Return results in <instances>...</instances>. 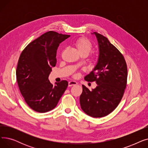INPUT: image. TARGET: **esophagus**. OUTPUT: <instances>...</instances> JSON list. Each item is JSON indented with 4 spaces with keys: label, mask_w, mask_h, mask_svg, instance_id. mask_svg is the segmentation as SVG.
Listing matches in <instances>:
<instances>
[{
    "label": "esophagus",
    "mask_w": 148,
    "mask_h": 148,
    "mask_svg": "<svg viewBox=\"0 0 148 148\" xmlns=\"http://www.w3.org/2000/svg\"><path fill=\"white\" fill-rule=\"evenodd\" d=\"M77 84V83L75 81H70L68 82V86H72Z\"/></svg>",
    "instance_id": "34e87169"
}]
</instances>
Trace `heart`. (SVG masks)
<instances>
[{
    "label": "heart",
    "instance_id": "b5f03b06",
    "mask_svg": "<svg viewBox=\"0 0 148 148\" xmlns=\"http://www.w3.org/2000/svg\"><path fill=\"white\" fill-rule=\"evenodd\" d=\"M73 45L80 54L88 55L92 48L91 42L86 38H78L74 42Z\"/></svg>",
    "mask_w": 148,
    "mask_h": 148
}]
</instances>
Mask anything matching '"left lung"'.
Wrapping results in <instances>:
<instances>
[{
    "instance_id": "left-lung-1",
    "label": "left lung",
    "mask_w": 148,
    "mask_h": 148,
    "mask_svg": "<svg viewBox=\"0 0 148 148\" xmlns=\"http://www.w3.org/2000/svg\"><path fill=\"white\" fill-rule=\"evenodd\" d=\"M92 34L98 41V58L84 80L95 81L97 86L89 90L82 85L80 103L85 113L93 118H101L112 112L120 103L127 85V66L122 54L106 37L97 32Z\"/></svg>"
}]
</instances>
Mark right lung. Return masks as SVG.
I'll return each instance as SVG.
<instances>
[{"label": "right lung", "instance_id": "add662e5", "mask_svg": "<svg viewBox=\"0 0 148 148\" xmlns=\"http://www.w3.org/2000/svg\"><path fill=\"white\" fill-rule=\"evenodd\" d=\"M69 36L49 31L29 44L20 54L16 70L18 87L26 103L37 112L53 110L68 86L66 80L53 86L49 76L56 66L59 44Z\"/></svg>", "mask_w": 148, "mask_h": 148}]
</instances>
